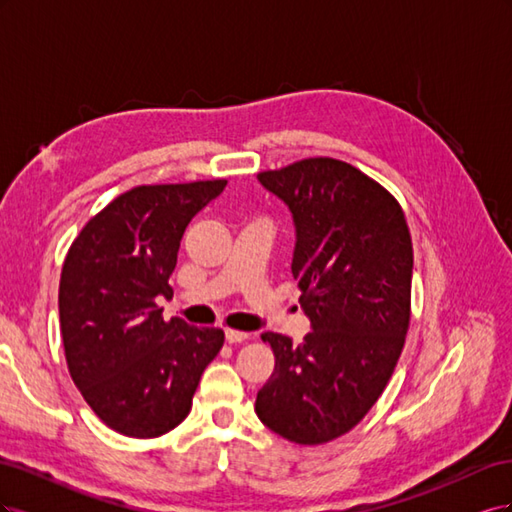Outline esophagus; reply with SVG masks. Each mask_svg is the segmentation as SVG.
Returning <instances> with one entry per match:
<instances>
[{"label": "esophagus", "instance_id": "1", "mask_svg": "<svg viewBox=\"0 0 512 512\" xmlns=\"http://www.w3.org/2000/svg\"><path fill=\"white\" fill-rule=\"evenodd\" d=\"M250 337L247 333H243V331H235V329H226V342L228 344H241V342H245V339Z\"/></svg>", "mask_w": 512, "mask_h": 512}]
</instances>
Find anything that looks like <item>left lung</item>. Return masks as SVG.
Listing matches in <instances>:
<instances>
[{
    "label": "left lung",
    "mask_w": 512,
    "mask_h": 512,
    "mask_svg": "<svg viewBox=\"0 0 512 512\" xmlns=\"http://www.w3.org/2000/svg\"><path fill=\"white\" fill-rule=\"evenodd\" d=\"M258 181L292 213V275L312 331L299 346L262 333L275 369L258 391L256 414L294 444H324L361 423L404 350L410 230L395 196L342 160L307 158Z\"/></svg>",
    "instance_id": "obj_1"
}]
</instances>
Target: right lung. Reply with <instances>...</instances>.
<instances>
[{
  "label": "right lung",
  "mask_w": 512,
  "mask_h": 512,
  "mask_svg": "<svg viewBox=\"0 0 512 512\" xmlns=\"http://www.w3.org/2000/svg\"><path fill=\"white\" fill-rule=\"evenodd\" d=\"M226 179L138 185L91 218L59 280V322L70 376L100 421L128 438H158L190 414L224 331L166 322L158 297L194 215Z\"/></svg>",
  "instance_id": "obj_1"
}]
</instances>
